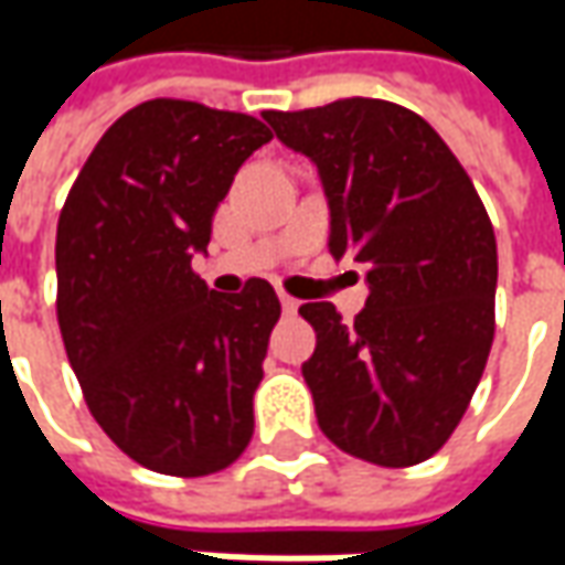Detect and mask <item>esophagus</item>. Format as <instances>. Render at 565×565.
<instances>
[{"label":"esophagus","instance_id":"esophagus-1","mask_svg":"<svg viewBox=\"0 0 565 565\" xmlns=\"http://www.w3.org/2000/svg\"><path fill=\"white\" fill-rule=\"evenodd\" d=\"M279 301H282V311H286V315H298V301H295L292 295H279Z\"/></svg>","mask_w":565,"mask_h":565}]
</instances>
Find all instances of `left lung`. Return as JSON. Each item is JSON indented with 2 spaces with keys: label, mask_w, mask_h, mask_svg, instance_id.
<instances>
[{
  "label": "left lung",
  "mask_w": 565,
  "mask_h": 565,
  "mask_svg": "<svg viewBox=\"0 0 565 565\" xmlns=\"http://www.w3.org/2000/svg\"><path fill=\"white\" fill-rule=\"evenodd\" d=\"M276 138L311 157L330 201V254L364 267L367 305L342 323L298 308L317 333L301 364L320 430L364 462L430 459L462 422L493 342L497 238L462 163L390 99L267 109Z\"/></svg>",
  "instance_id": "8db88e82"
}]
</instances>
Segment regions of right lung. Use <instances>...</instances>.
Segmentation results:
<instances>
[{
    "instance_id": "right-lung-1",
    "label": "right lung",
    "mask_w": 565,
    "mask_h": 565,
    "mask_svg": "<svg viewBox=\"0 0 565 565\" xmlns=\"http://www.w3.org/2000/svg\"><path fill=\"white\" fill-rule=\"evenodd\" d=\"M245 113L147 99L99 138L55 228V315L84 402L138 466L204 478L254 434L279 298L267 279L206 289V250L238 166L270 141Z\"/></svg>"
}]
</instances>
